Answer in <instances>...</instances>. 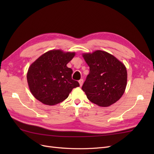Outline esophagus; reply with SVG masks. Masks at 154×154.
Wrapping results in <instances>:
<instances>
[{
  "mask_svg": "<svg viewBox=\"0 0 154 154\" xmlns=\"http://www.w3.org/2000/svg\"><path fill=\"white\" fill-rule=\"evenodd\" d=\"M79 83H80V86H82L83 83V79H81V80H79Z\"/></svg>",
  "mask_w": 154,
  "mask_h": 154,
  "instance_id": "esophagus-1",
  "label": "esophagus"
}]
</instances>
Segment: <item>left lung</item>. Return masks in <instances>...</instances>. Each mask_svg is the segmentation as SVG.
Here are the masks:
<instances>
[{"mask_svg":"<svg viewBox=\"0 0 154 154\" xmlns=\"http://www.w3.org/2000/svg\"><path fill=\"white\" fill-rule=\"evenodd\" d=\"M90 72L82 87L88 100L100 106H109L124 94L127 82L125 65L105 51L83 54Z\"/></svg>","mask_w":154,"mask_h":154,"instance_id":"obj_1","label":"left lung"}]
</instances>
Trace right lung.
<instances>
[{"instance_id":"1","label":"right lung","mask_w":154,"mask_h":154,"mask_svg":"<svg viewBox=\"0 0 154 154\" xmlns=\"http://www.w3.org/2000/svg\"><path fill=\"white\" fill-rule=\"evenodd\" d=\"M74 55L75 53L51 50L31 65L27 80L36 100L48 105H57L67 98L72 88L80 86L72 79V70L67 67Z\"/></svg>"}]
</instances>
